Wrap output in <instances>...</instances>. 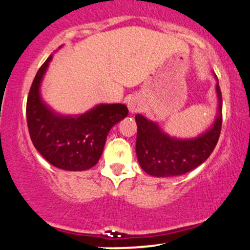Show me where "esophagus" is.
Here are the masks:
<instances>
[{
	"label": "esophagus",
	"instance_id": "esophagus-1",
	"mask_svg": "<svg viewBox=\"0 0 250 250\" xmlns=\"http://www.w3.org/2000/svg\"><path fill=\"white\" fill-rule=\"evenodd\" d=\"M128 108H129L130 112H138L141 110V101L138 97H130L128 100Z\"/></svg>",
	"mask_w": 250,
	"mask_h": 250
}]
</instances>
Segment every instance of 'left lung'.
Masks as SVG:
<instances>
[{"mask_svg":"<svg viewBox=\"0 0 250 250\" xmlns=\"http://www.w3.org/2000/svg\"><path fill=\"white\" fill-rule=\"evenodd\" d=\"M217 116L205 133L194 139H177L167 135L158 123L138 114L136 155L141 168L153 177H174L192 171L209 158L217 145L222 128V94L216 84Z\"/></svg>","mask_w":250,"mask_h":250,"instance_id":"left-lung-1","label":"left lung"}]
</instances>
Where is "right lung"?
<instances>
[{"instance_id": "add662e5", "label": "right lung", "mask_w": 250, "mask_h": 250, "mask_svg": "<svg viewBox=\"0 0 250 250\" xmlns=\"http://www.w3.org/2000/svg\"><path fill=\"white\" fill-rule=\"evenodd\" d=\"M52 56L41 65L27 98L29 136L51 165L65 171H85L100 160L110 129L128 115L125 104H98L76 116L57 114L42 101L40 85Z\"/></svg>"}]
</instances>
